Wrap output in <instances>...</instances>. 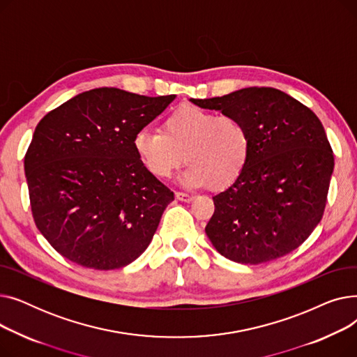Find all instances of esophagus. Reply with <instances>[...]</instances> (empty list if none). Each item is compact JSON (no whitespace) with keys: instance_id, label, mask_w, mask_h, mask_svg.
<instances>
[{"instance_id":"1","label":"esophagus","mask_w":357,"mask_h":357,"mask_svg":"<svg viewBox=\"0 0 357 357\" xmlns=\"http://www.w3.org/2000/svg\"><path fill=\"white\" fill-rule=\"evenodd\" d=\"M175 198L182 201V202H191L194 199V195L190 194H185V192H175Z\"/></svg>"}]
</instances>
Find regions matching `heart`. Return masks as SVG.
Returning <instances> with one entry per match:
<instances>
[{
	"mask_svg": "<svg viewBox=\"0 0 357 357\" xmlns=\"http://www.w3.org/2000/svg\"><path fill=\"white\" fill-rule=\"evenodd\" d=\"M133 147L142 166L158 179L171 176L185 159L186 185L222 190L245 172L252 135L238 116L186 104L169 112L160 130H140Z\"/></svg>",
	"mask_w": 357,
	"mask_h": 357,
	"instance_id": "obj_1",
	"label": "heart"
}]
</instances>
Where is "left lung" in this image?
<instances>
[{"label":"left lung","instance_id":"left-lung-1","mask_svg":"<svg viewBox=\"0 0 357 357\" xmlns=\"http://www.w3.org/2000/svg\"><path fill=\"white\" fill-rule=\"evenodd\" d=\"M191 101L241 117L252 135L245 172L213 197L215 210L205 227L213 246L245 265L265 264L298 249L323 218L334 169L320 119L269 86Z\"/></svg>","mask_w":357,"mask_h":357}]
</instances>
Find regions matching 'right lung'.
<instances>
[{
  "instance_id": "right-lung-1",
  "label": "right lung",
  "mask_w": 357,
  "mask_h": 357,
  "mask_svg": "<svg viewBox=\"0 0 357 357\" xmlns=\"http://www.w3.org/2000/svg\"><path fill=\"white\" fill-rule=\"evenodd\" d=\"M174 100L96 88L39 121L24 171L34 222L56 252L111 271L147 249L174 192L142 166L133 140Z\"/></svg>"
}]
</instances>
